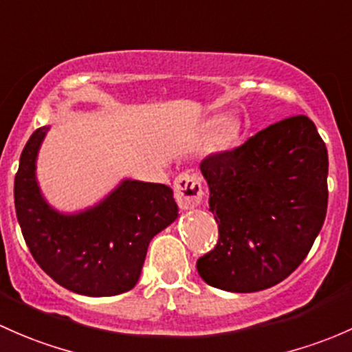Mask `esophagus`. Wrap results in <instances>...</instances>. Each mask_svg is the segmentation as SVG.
Returning a JSON list of instances; mask_svg holds the SVG:
<instances>
[{
	"label": "esophagus",
	"mask_w": 352,
	"mask_h": 352,
	"mask_svg": "<svg viewBox=\"0 0 352 352\" xmlns=\"http://www.w3.org/2000/svg\"><path fill=\"white\" fill-rule=\"evenodd\" d=\"M173 190H175V198L181 208L188 210L200 205L203 197V188L200 177L197 175L181 173V175L175 179Z\"/></svg>",
	"instance_id": "34e87169"
}]
</instances>
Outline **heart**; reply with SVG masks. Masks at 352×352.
Instances as JSON below:
<instances>
[{
  "label": "heart",
  "instance_id": "obj_1",
  "mask_svg": "<svg viewBox=\"0 0 352 352\" xmlns=\"http://www.w3.org/2000/svg\"><path fill=\"white\" fill-rule=\"evenodd\" d=\"M210 129L212 130H219V129H222L220 130V133H222V137L223 139H227V137H230V133H232V130H230V126H223V118H213L212 122H210Z\"/></svg>",
  "mask_w": 352,
  "mask_h": 352
}]
</instances>
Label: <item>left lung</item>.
<instances>
[{
    "instance_id": "8db88e82",
    "label": "left lung",
    "mask_w": 352,
    "mask_h": 352,
    "mask_svg": "<svg viewBox=\"0 0 352 352\" xmlns=\"http://www.w3.org/2000/svg\"><path fill=\"white\" fill-rule=\"evenodd\" d=\"M219 242L197 261L205 283L234 293L271 288L302 264L327 213V147L305 115L257 132L200 164Z\"/></svg>"
}]
</instances>
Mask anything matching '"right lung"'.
I'll list each match as a JSON object with an SVG mask.
<instances>
[{"instance_id": "right-lung-1", "label": "right lung", "mask_w": 352, "mask_h": 352, "mask_svg": "<svg viewBox=\"0 0 352 352\" xmlns=\"http://www.w3.org/2000/svg\"><path fill=\"white\" fill-rule=\"evenodd\" d=\"M49 126L32 133L14 176V210L38 266L56 283L86 296H113L137 285L155 234L177 219L166 184L123 179L95 206L52 208L38 186L37 155Z\"/></svg>"}]
</instances>
